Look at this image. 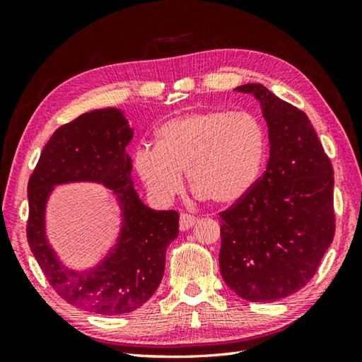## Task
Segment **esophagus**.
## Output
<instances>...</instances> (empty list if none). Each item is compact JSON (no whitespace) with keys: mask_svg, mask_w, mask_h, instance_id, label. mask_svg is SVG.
Wrapping results in <instances>:
<instances>
[{"mask_svg":"<svg viewBox=\"0 0 362 362\" xmlns=\"http://www.w3.org/2000/svg\"><path fill=\"white\" fill-rule=\"evenodd\" d=\"M194 224H196V216H193V214H187V213L180 214L179 227H180V230H183V232H185V230H188V228L193 227Z\"/></svg>","mask_w":362,"mask_h":362,"instance_id":"34e87169","label":"esophagus"}]
</instances>
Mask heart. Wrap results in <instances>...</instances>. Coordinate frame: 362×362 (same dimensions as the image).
I'll list each match as a JSON object with an SVG mask.
<instances>
[{"mask_svg": "<svg viewBox=\"0 0 362 362\" xmlns=\"http://www.w3.org/2000/svg\"><path fill=\"white\" fill-rule=\"evenodd\" d=\"M266 129L255 115L232 110L185 113L156 130V146H140L135 171L158 199L183 187V171L199 197L233 205L247 196L263 171Z\"/></svg>", "mask_w": 362, "mask_h": 362, "instance_id": "b5f03b06", "label": "heart"}]
</instances>
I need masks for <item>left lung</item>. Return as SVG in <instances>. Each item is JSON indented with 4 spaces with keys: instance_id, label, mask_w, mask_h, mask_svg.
Wrapping results in <instances>:
<instances>
[{
    "instance_id": "1",
    "label": "left lung",
    "mask_w": 362,
    "mask_h": 362,
    "mask_svg": "<svg viewBox=\"0 0 362 362\" xmlns=\"http://www.w3.org/2000/svg\"><path fill=\"white\" fill-rule=\"evenodd\" d=\"M235 90L259 103L271 151L250 193L219 213V269L236 296L271 303L302 289L333 243V165L305 112L261 83Z\"/></svg>"
}]
</instances>
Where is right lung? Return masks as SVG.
I'll use <instances>...</instances> for the list:
<instances>
[{
  "label": "right lung",
  "mask_w": 362,
  "mask_h": 362,
  "mask_svg": "<svg viewBox=\"0 0 362 362\" xmlns=\"http://www.w3.org/2000/svg\"><path fill=\"white\" fill-rule=\"evenodd\" d=\"M132 136L119 109L83 113L52 134L28 183V243L46 280L65 302L103 316L126 314L148 302L163 279L168 245L179 235V213L149 209L134 189L127 153ZM71 181H96L112 189L123 218L110 255L82 273L60 264L44 235L50 191Z\"/></svg>",
  "instance_id": "1"
}]
</instances>
